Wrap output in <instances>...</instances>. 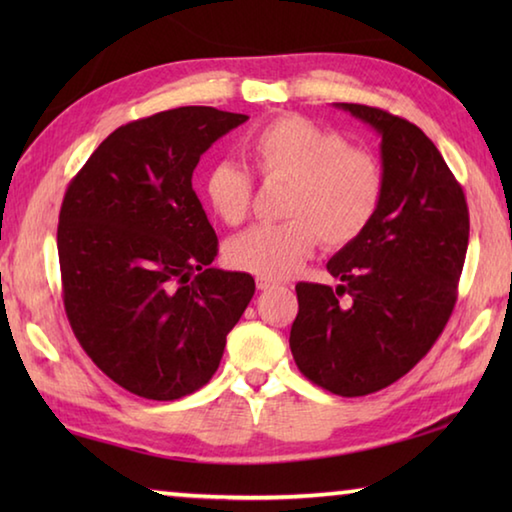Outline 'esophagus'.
Wrapping results in <instances>:
<instances>
[{
	"label": "esophagus",
	"mask_w": 512,
	"mask_h": 512,
	"mask_svg": "<svg viewBox=\"0 0 512 512\" xmlns=\"http://www.w3.org/2000/svg\"><path fill=\"white\" fill-rule=\"evenodd\" d=\"M277 287V282L273 280H266V277H257V289L259 291H271Z\"/></svg>",
	"instance_id": "obj_1"
}]
</instances>
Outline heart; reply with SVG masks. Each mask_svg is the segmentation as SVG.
I'll list each match as a JSON object with an SVG mask.
<instances>
[{"mask_svg":"<svg viewBox=\"0 0 512 512\" xmlns=\"http://www.w3.org/2000/svg\"><path fill=\"white\" fill-rule=\"evenodd\" d=\"M250 167L266 183H287L282 216L262 223L225 246V262L241 273L282 280L296 273L316 248L352 244L366 232L384 194L377 158L352 149L336 131L300 115H282L244 140ZM207 205L223 223L239 225L253 198V178L237 162L221 160L205 173Z\"/></svg>","mask_w":512,"mask_h":512,"instance_id":"b5f03b06","label":"heart"}]
</instances>
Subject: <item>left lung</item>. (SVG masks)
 <instances>
[{
	"label": "left lung",
	"mask_w": 512,
	"mask_h": 512,
	"mask_svg": "<svg viewBox=\"0 0 512 512\" xmlns=\"http://www.w3.org/2000/svg\"><path fill=\"white\" fill-rule=\"evenodd\" d=\"M381 135L384 194L366 232L327 262L341 284L300 282L291 354L302 375L341 397L404 377L456 305L470 212L463 187L418 126L381 108L336 103Z\"/></svg>",
	"instance_id": "1"
}]
</instances>
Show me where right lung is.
<instances>
[{"label": "right lung", "instance_id": "1", "mask_svg": "<svg viewBox=\"0 0 512 512\" xmlns=\"http://www.w3.org/2000/svg\"><path fill=\"white\" fill-rule=\"evenodd\" d=\"M248 117L185 106L119 126L69 183L58 259L69 325L106 375L180 400L219 368L255 280L212 268L219 239L192 189L210 146Z\"/></svg>", "mask_w": 512, "mask_h": 512}]
</instances>
